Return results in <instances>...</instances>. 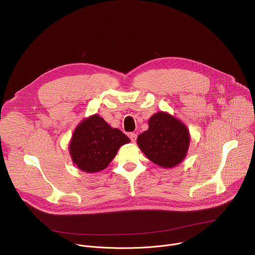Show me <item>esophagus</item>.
<instances>
[{
  "label": "esophagus",
  "instance_id": "esophagus-1",
  "mask_svg": "<svg viewBox=\"0 0 255 255\" xmlns=\"http://www.w3.org/2000/svg\"><path fill=\"white\" fill-rule=\"evenodd\" d=\"M129 137H130V139H131V141L134 143V142H136V139H137V134L136 133H130L129 134Z\"/></svg>",
  "mask_w": 255,
  "mask_h": 255
}]
</instances>
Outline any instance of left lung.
<instances>
[{
	"mask_svg": "<svg viewBox=\"0 0 255 255\" xmlns=\"http://www.w3.org/2000/svg\"><path fill=\"white\" fill-rule=\"evenodd\" d=\"M148 130L141 133L137 143L142 152L162 167H173L183 160L190 145L187 127L167 113L154 114Z\"/></svg>",
	"mask_w": 255,
	"mask_h": 255,
	"instance_id": "left-lung-1",
	"label": "left lung"
}]
</instances>
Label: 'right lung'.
<instances>
[{
  "label": "right lung",
  "mask_w": 255,
  "mask_h": 255,
  "mask_svg": "<svg viewBox=\"0 0 255 255\" xmlns=\"http://www.w3.org/2000/svg\"><path fill=\"white\" fill-rule=\"evenodd\" d=\"M130 139L119 129L109 126L98 115L83 121L76 129L69 145L77 166L87 172H97L108 166L123 144Z\"/></svg>",
  "instance_id": "1"
}]
</instances>
